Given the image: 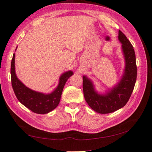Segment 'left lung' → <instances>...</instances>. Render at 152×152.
Here are the masks:
<instances>
[{
    "mask_svg": "<svg viewBox=\"0 0 152 152\" xmlns=\"http://www.w3.org/2000/svg\"><path fill=\"white\" fill-rule=\"evenodd\" d=\"M118 38L122 43L121 48L125 61L124 74L119 82L105 94H100L95 90L93 82L86 76H83V91L86 102L98 113L107 114L123 107L130 99L136 81L137 67L133 46L120 30Z\"/></svg>",
    "mask_w": 152,
    "mask_h": 152,
    "instance_id": "left-lung-1",
    "label": "left lung"
}]
</instances>
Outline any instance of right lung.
<instances>
[{
	"mask_svg": "<svg viewBox=\"0 0 152 152\" xmlns=\"http://www.w3.org/2000/svg\"><path fill=\"white\" fill-rule=\"evenodd\" d=\"M10 74L12 86L14 94L19 102L35 113L46 114L53 111L58 106L64 86L68 79L73 74V72L69 70L62 74L59 78L57 87L53 92L48 94L31 90L26 87L17 78L15 72V53L13 54L11 62Z\"/></svg>",
	"mask_w": 152,
	"mask_h": 152,
	"instance_id": "obj_1",
	"label": "right lung"
}]
</instances>
